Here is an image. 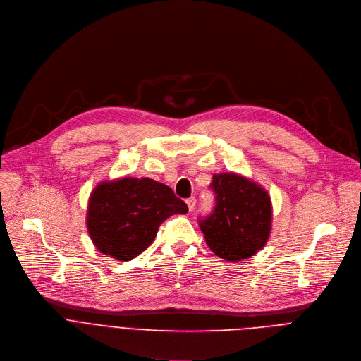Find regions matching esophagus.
<instances>
[{
    "label": "esophagus",
    "instance_id": "1",
    "mask_svg": "<svg viewBox=\"0 0 361 361\" xmlns=\"http://www.w3.org/2000/svg\"><path fill=\"white\" fill-rule=\"evenodd\" d=\"M186 204H188V207H189V210H193L195 209V206H196V197H189V199H186Z\"/></svg>",
    "mask_w": 361,
    "mask_h": 361
}]
</instances>
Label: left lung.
<instances>
[{
  "label": "left lung",
  "instance_id": "8db88e82",
  "mask_svg": "<svg viewBox=\"0 0 361 361\" xmlns=\"http://www.w3.org/2000/svg\"><path fill=\"white\" fill-rule=\"evenodd\" d=\"M210 190L214 204L199 214V228L214 255L242 260L260 250L270 233V197L256 183L235 175H213Z\"/></svg>",
  "mask_w": 361,
  "mask_h": 361
}]
</instances>
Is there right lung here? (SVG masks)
I'll use <instances>...</instances> for the list:
<instances>
[{"label":"right lung","instance_id":"1","mask_svg":"<svg viewBox=\"0 0 361 361\" xmlns=\"http://www.w3.org/2000/svg\"><path fill=\"white\" fill-rule=\"evenodd\" d=\"M186 212V203L169 186L149 178H123L94 189L87 225L99 252L130 260L154 242L171 214Z\"/></svg>","mask_w":361,"mask_h":361}]
</instances>
